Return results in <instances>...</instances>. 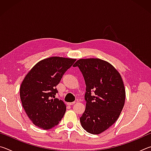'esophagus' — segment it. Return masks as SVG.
Instances as JSON below:
<instances>
[{
	"mask_svg": "<svg viewBox=\"0 0 151 151\" xmlns=\"http://www.w3.org/2000/svg\"><path fill=\"white\" fill-rule=\"evenodd\" d=\"M75 103H76V102L74 101V102H72V103H68L67 104H68V105H73V104H74Z\"/></svg>",
	"mask_w": 151,
	"mask_h": 151,
	"instance_id": "34e87169",
	"label": "esophagus"
}]
</instances>
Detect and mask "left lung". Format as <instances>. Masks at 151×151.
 Masks as SVG:
<instances>
[{"instance_id":"1","label":"left lung","mask_w":151,"mask_h":151,"mask_svg":"<svg viewBox=\"0 0 151 151\" xmlns=\"http://www.w3.org/2000/svg\"><path fill=\"white\" fill-rule=\"evenodd\" d=\"M73 66L79 68L86 84L81 125L89 133L100 134L116 121L123 109L125 89L121 76L113 66L99 58L79 59Z\"/></svg>"}]
</instances>
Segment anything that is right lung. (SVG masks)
<instances>
[{
	"label": "right lung",
	"instance_id": "right-lung-1",
	"mask_svg": "<svg viewBox=\"0 0 151 151\" xmlns=\"http://www.w3.org/2000/svg\"><path fill=\"white\" fill-rule=\"evenodd\" d=\"M76 59L52 57L33 66L25 76L20 96L25 112L36 126L50 129L57 125L66 112L62 100L55 98L57 86Z\"/></svg>",
	"mask_w": 151,
	"mask_h": 151
}]
</instances>
